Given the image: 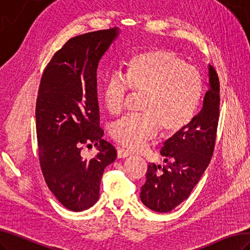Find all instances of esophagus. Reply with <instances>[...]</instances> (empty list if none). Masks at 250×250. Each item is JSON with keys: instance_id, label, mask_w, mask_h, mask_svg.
<instances>
[{"instance_id": "esophagus-1", "label": "esophagus", "mask_w": 250, "mask_h": 250, "mask_svg": "<svg viewBox=\"0 0 250 250\" xmlns=\"http://www.w3.org/2000/svg\"><path fill=\"white\" fill-rule=\"evenodd\" d=\"M131 154H130V151L129 150H127V149H125V148H118V158H126V157H129Z\"/></svg>"}]
</instances>
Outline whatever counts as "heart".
I'll use <instances>...</instances> for the list:
<instances>
[{"label":"heart","mask_w":250,"mask_h":250,"mask_svg":"<svg viewBox=\"0 0 250 250\" xmlns=\"http://www.w3.org/2000/svg\"><path fill=\"white\" fill-rule=\"evenodd\" d=\"M128 89L143 93L139 115H127L114 123L112 138L130 149H140L153 139L159 127L171 135L187 126L196 112L203 93L199 72L175 52L150 47L127 58L121 77L105 83L103 101L106 110L119 115Z\"/></svg>","instance_id":"heart-1"}]
</instances>
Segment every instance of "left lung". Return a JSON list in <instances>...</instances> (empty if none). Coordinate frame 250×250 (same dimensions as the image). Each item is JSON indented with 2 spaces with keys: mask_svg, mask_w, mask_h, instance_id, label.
Wrapping results in <instances>:
<instances>
[{
  "mask_svg": "<svg viewBox=\"0 0 250 250\" xmlns=\"http://www.w3.org/2000/svg\"><path fill=\"white\" fill-rule=\"evenodd\" d=\"M209 90L203 108L184 128L164 142L166 167L149 163L141 187L142 203L156 212L172 211L186 200L209 166L220 118V79L209 65Z\"/></svg>",
  "mask_w": 250,
  "mask_h": 250,
  "instance_id": "obj_1",
  "label": "left lung"
}]
</instances>
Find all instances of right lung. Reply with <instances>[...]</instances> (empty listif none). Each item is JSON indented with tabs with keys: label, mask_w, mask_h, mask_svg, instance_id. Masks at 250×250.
<instances>
[{
	"label": "right lung",
	"mask_w": 250,
	"mask_h": 250,
	"mask_svg": "<svg viewBox=\"0 0 250 250\" xmlns=\"http://www.w3.org/2000/svg\"><path fill=\"white\" fill-rule=\"evenodd\" d=\"M117 27L76 36L54 54L42 74L36 102L39 161L46 185L66 209L81 212L100 197L103 173L117 149L102 139L96 70L117 38ZM99 149L91 160L83 146Z\"/></svg>",
	"instance_id": "obj_1"
}]
</instances>
